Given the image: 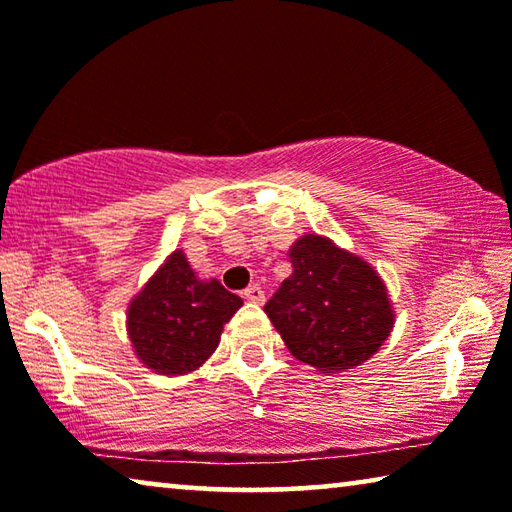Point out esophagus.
<instances>
[{
    "label": "esophagus",
    "mask_w": 512,
    "mask_h": 512,
    "mask_svg": "<svg viewBox=\"0 0 512 512\" xmlns=\"http://www.w3.org/2000/svg\"><path fill=\"white\" fill-rule=\"evenodd\" d=\"M244 298L248 302H255V305H262L264 298H266V293H264L262 287H259V284H250V287L244 291Z\"/></svg>",
    "instance_id": "1"
}]
</instances>
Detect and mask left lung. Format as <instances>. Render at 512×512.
I'll list each match as a JSON object with an SVG mask.
<instances>
[{
    "label": "left lung",
    "mask_w": 512,
    "mask_h": 512,
    "mask_svg": "<svg viewBox=\"0 0 512 512\" xmlns=\"http://www.w3.org/2000/svg\"><path fill=\"white\" fill-rule=\"evenodd\" d=\"M289 259L293 273L264 311L293 357L325 372L370 359L395 323L381 277L318 235L298 239Z\"/></svg>",
    "instance_id": "obj_1"
}]
</instances>
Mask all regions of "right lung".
<instances>
[{
	"label": "right lung",
	"mask_w": 512,
	"mask_h": 512,
	"mask_svg": "<svg viewBox=\"0 0 512 512\" xmlns=\"http://www.w3.org/2000/svg\"><path fill=\"white\" fill-rule=\"evenodd\" d=\"M241 305L219 280H198L176 250L128 307V336L146 368L185 375L216 350L223 325Z\"/></svg>",
	"instance_id": "1"
}]
</instances>
